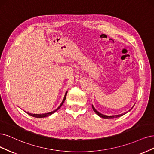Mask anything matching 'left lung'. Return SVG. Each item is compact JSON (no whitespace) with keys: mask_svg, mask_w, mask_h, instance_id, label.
I'll use <instances>...</instances> for the list:
<instances>
[{"mask_svg":"<svg viewBox=\"0 0 154 154\" xmlns=\"http://www.w3.org/2000/svg\"><path fill=\"white\" fill-rule=\"evenodd\" d=\"M134 107V106H133ZM92 107H93V110L95 112V113L97 114V115H98L100 117H101V118H118V117H120V116H122V115H125V114H126L127 112H125V113H123V114H120V115H112V116H107V115H102V114H101L100 112H99L98 111H97L96 109H95V108L93 107V106L92 105ZM132 107L131 109H132ZM130 109V110H131ZM129 110V111H130Z\"/></svg>","mask_w":154,"mask_h":154,"instance_id":"obj_1","label":"left lung"}]
</instances>
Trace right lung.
Returning a JSON list of instances; mask_svg holds the SVG:
<instances>
[{
	"label": "right lung",
	"instance_id": "add662e5",
	"mask_svg": "<svg viewBox=\"0 0 154 154\" xmlns=\"http://www.w3.org/2000/svg\"><path fill=\"white\" fill-rule=\"evenodd\" d=\"M67 93H68V91H66V92L65 93V95H64V98H63V100L61 103L60 104V106H59L56 109H55L54 111H51V112H47V113H45V114H39V115H38V114H31V113H29V112H27V113L28 114V115H31V116H33V117H35V118H44V117H47V116H50V115H52L53 113L56 112V111L59 109L61 107V106L63 104L64 102L65 101V99H66V97Z\"/></svg>",
	"mask_w": 154,
	"mask_h": 154
}]
</instances>
